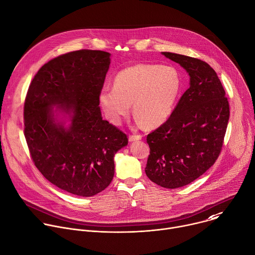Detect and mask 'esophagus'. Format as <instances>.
Listing matches in <instances>:
<instances>
[{
    "label": "esophagus",
    "instance_id": "esophagus-1",
    "mask_svg": "<svg viewBox=\"0 0 255 255\" xmlns=\"http://www.w3.org/2000/svg\"><path fill=\"white\" fill-rule=\"evenodd\" d=\"M142 138L141 135H130L129 136V141L132 142V141H136V140H140Z\"/></svg>",
    "mask_w": 255,
    "mask_h": 255
}]
</instances>
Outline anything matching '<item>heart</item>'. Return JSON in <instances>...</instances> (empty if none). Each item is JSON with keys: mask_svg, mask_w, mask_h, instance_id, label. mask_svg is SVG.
<instances>
[{"mask_svg": "<svg viewBox=\"0 0 255 255\" xmlns=\"http://www.w3.org/2000/svg\"><path fill=\"white\" fill-rule=\"evenodd\" d=\"M113 87L102 90L99 97L107 119L119 125L133 103L136 122L153 128L171 115L181 90V77L172 65L139 63L119 71Z\"/></svg>", "mask_w": 255, "mask_h": 255, "instance_id": "heart-1", "label": "heart"}]
</instances>
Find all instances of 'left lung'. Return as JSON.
I'll use <instances>...</instances> for the list:
<instances>
[{
	"label": "left lung",
	"mask_w": 255,
	"mask_h": 255,
	"mask_svg": "<svg viewBox=\"0 0 255 255\" xmlns=\"http://www.w3.org/2000/svg\"><path fill=\"white\" fill-rule=\"evenodd\" d=\"M190 76V88L170 117L147 135L150 154L145 172L166 189L187 186L206 172L219 156L230 116L229 103L216 71L205 61L171 52Z\"/></svg>",
	"instance_id": "left-lung-1"
}]
</instances>
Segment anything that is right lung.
I'll return each mask as SVG.
<instances>
[{"label": "right lung", "mask_w": 255, "mask_h": 255, "mask_svg": "<svg viewBox=\"0 0 255 255\" xmlns=\"http://www.w3.org/2000/svg\"><path fill=\"white\" fill-rule=\"evenodd\" d=\"M110 55L82 49L49 60L35 75L24 103V135L35 166L51 184L80 197L111 184L114 155L128 144L125 133L103 120L99 107Z\"/></svg>", "instance_id": "1"}]
</instances>
